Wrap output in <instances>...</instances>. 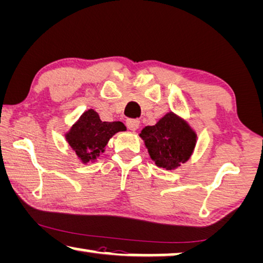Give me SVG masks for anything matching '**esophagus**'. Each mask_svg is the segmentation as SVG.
Here are the masks:
<instances>
[{
	"mask_svg": "<svg viewBox=\"0 0 263 263\" xmlns=\"http://www.w3.org/2000/svg\"><path fill=\"white\" fill-rule=\"evenodd\" d=\"M139 124H140V122H139L138 119H127V122H126L127 127L130 128L131 131L138 130V128H139Z\"/></svg>",
	"mask_w": 263,
	"mask_h": 263,
	"instance_id": "1",
	"label": "esophagus"
}]
</instances>
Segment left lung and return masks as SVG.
<instances>
[{
  "label": "left lung",
  "mask_w": 263,
  "mask_h": 263,
  "mask_svg": "<svg viewBox=\"0 0 263 263\" xmlns=\"http://www.w3.org/2000/svg\"><path fill=\"white\" fill-rule=\"evenodd\" d=\"M139 137L158 167L172 171L192 157L197 145V132L184 118L170 111L156 125L145 126Z\"/></svg>",
  "instance_id": "1"
}]
</instances>
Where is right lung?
Returning <instances> with one entry per match:
<instances>
[{
	"label": "right lung",
	"instance_id": "obj_1",
	"mask_svg": "<svg viewBox=\"0 0 263 263\" xmlns=\"http://www.w3.org/2000/svg\"><path fill=\"white\" fill-rule=\"evenodd\" d=\"M126 131L122 122H103L95 110L84 111L70 130L65 140L83 164L97 161L105 152L109 140L117 132Z\"/></svg>",
	"mask_w": 263,
	"mask_h": 263
}]
</instances>
